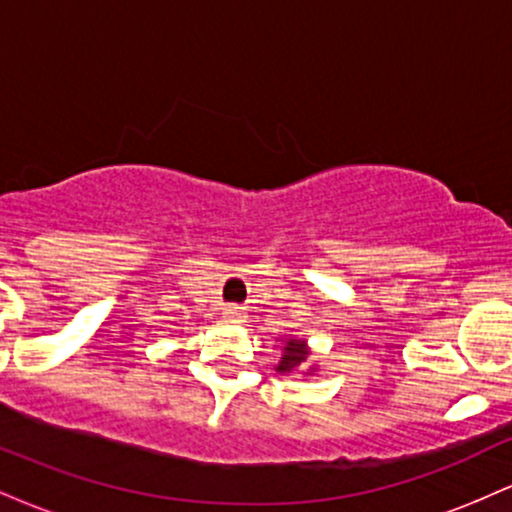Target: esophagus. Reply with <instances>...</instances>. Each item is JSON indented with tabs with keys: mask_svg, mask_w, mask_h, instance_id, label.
<instances>
[{
	"mask_svg": "<svg viewBox=\"0 0 512 512\" xmlns=\"http://www.w3.org/2000/svg\"><path fill=\"white\" fill-rule=\"evenodd\" d=\"M223 320H228V322H238V320H243V313H240L238 308H226L223 310Z\"/></svg>",
	"mask_w": 512,
	"mask_h": 512,
	"instance_id": "1",
	"label": "esophagus"
}]
</instances>
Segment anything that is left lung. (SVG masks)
I'll list each match as a JSON object with an SVG mask.
<instances>
[{
    "mask_svg": "<svg viewBox=\"0 0 512 512\" xmlns=\"http://www.w3.org/2000/svg\"><path fill=\"white\" fill-rule=\"evenodd\" d=\"M308 356H310V349L308 344L303 342V339H293L289 337L284 342V351H281V361L276 370L284 375L293 373V370H303L305 363H308ZM315 368H308V375H313Z\"/></svg>",
    "mask_w": 512,
    "mask_h": 512,
    "instance_id": "left-lung-1",
    "label": "left lung"
}]
</instances>
